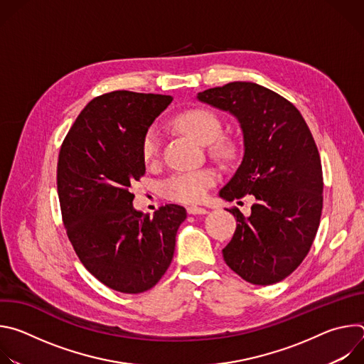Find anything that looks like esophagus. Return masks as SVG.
<instances>
[{
	"label": "esophagus",
	"mask_w": 364,
	"mask_h": 364,
	"mask_svg": "<svg viewBox=\"0 0 364 364\" xmlns=\"http://www.w3.org/2000/svg\"><path fill=\"white\" fill-rule=\"evenodd\" d=\"M187 213L188 215H207L209 213V210L204 209V207H200V205H190V207H187Z\"/></svg>",
	"instance_id": "34e87169"
}]
</instances>
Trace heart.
<instances>
[{
  "mask_svg": "<svg viewBox=\"0 0 364 364\" xmlns=\"http://www.w3.org/2000/svg\"><path fill=\"white\" fill-rule=\"evenodd\" d=\"M174 122L184 132L190 134L200 144L209 145L218 141L222 135V121L216 114L207 109H188L176 115ZM161 148V134L157 127H151L142 136L141 155L145 163H152L159 159ZM218 149L226 151L223 145ZM218 181V174L213 170H198L190 173H177L164 183V193L168 198L180 203L201 201L207 191Z\"/></svg>",
  "mask_w": 364,
  "mask_h": 364,
  "instance_id": "obj_1",
  "label": "heart"
}]
</instances>
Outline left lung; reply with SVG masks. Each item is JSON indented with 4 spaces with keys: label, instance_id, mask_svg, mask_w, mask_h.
<instances>
[{
    "label": "left lung",
    "instance_id": "8db88e82",
    "mask_svg": "<svg viewBox=\"0 0 364 364\" xmlns=\"http://www.w3.org/2000/svg\"><path fill=\"white\" fill-rule=\"evenodd\" d=\"M207 105L232 114L243 132V160L220 190L225 200L253 194L245 218L222 250L228 267L255 285H272L292 274L309 252L323 210V168L299 111L274 90L232 82L197 93Z\"/></svg>",
    "mask_w": 364,
    "mask_h": 364
}]
</instances>
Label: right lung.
Instances as JSON below:
<instances>
[{
    "instance_id": "1",
    "label": "right lung",
    "mask_w": 364,
    "mask_h": 364,
    "mask_svg": "<svg viewBox=\"0 0 364 364\" xmlns=\"http://www.w3.org/2000/svg\"><path fill=\"white\" fill-rule=\"evenodd\" d=\"M168 95L115 90L92 99L68 132L58 163V194L68 237L103 285L139 294L168 269L186 209H134L131 184L145 174L141 141L171 103Z\"/></svg>"
}]
</instances>
